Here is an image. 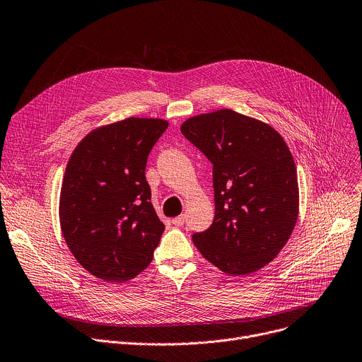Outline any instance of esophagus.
Segmentation results:
<instances>
[{"label": "esophagus", "instance_id": "obj_1", "mask_svg": "<svg viewBox=\"0 0 362 362\" xmlns=\"http://www.w3.org/2000/svg\"><path fill=\"white\" fill-rule=\"evenodd\" d=\"M185 220H186V216H185V214H182V215L176 216V218H173L172 223H173L176 227H182V226L185 224Z\"/></svg>", "mask_w": 362, "mask_h": 362}]
</instances>
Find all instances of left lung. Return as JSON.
<instances>
[{
	"instance_id": "8db88e82",
	"label": "left lung",
	"mask_w": 362,
	"mask_h": 362,
	"mask_svg": "<svg viewBox=\"0 0 362 362\" xmlns=\"http://www.w3.org/2000/svg\"><path fill=\"white\" fill-rule=\"evenodd\" d=\"M182 134L212 163L215 216L192 235L201 255L228 275L272 262L298 216V180L286 142L271 125L231 109L186 119Z\"/></svg>"
}]
</instances>
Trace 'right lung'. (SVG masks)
I'll use <instances>...</instances> for the list:
<instances>
[{"label": "right lung", "instance_id": "obj_1", "mask_svg": "<svg viewBox=\"0 0 362 362\" xmlns=\"http://www.w3.org/2000/svg\"><path fill=\"white\" fill-rule=\"evenodd\" d=\"M167 127L163 119L127 117L87 134L68 160L61 230L77 262L103 281L135 278L160 243L164 224L151 204L146 165Z\"/></svg>", "mask_w": 362, "mask_h": 362}]
</instances>
